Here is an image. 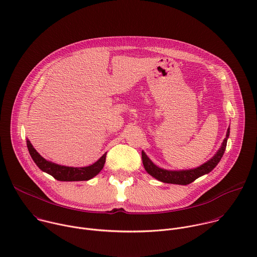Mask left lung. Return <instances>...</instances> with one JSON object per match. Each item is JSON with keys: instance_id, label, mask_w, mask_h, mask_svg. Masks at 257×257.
<instances>
[{"instance_id": "8db88e82", "label": "left lung", "mask_w": 257, "mask_h": 257, "mask_svg": "<svg viewBox=\"0 0 257 257\" xmlns=\"http://www.w3.org/2000/svg\"><path fill=\"white\" fill-rule=\"evenodd\" d=\"M230 135V127L227 129L226 137L224 138L220 148L217 150V152L214 154L212 158H210L208 161L203 163L200 166H197L195 168L190 169H165L162 167L157 166L142 150V162L144 165V168L151 177L156 179L159 182L165 183V184H174V185H182L186 186L191 183H193L198 178L208 175L212 170L217 166V164L220 162L225 149L227 145V140Z\"/></svg>"}]
</instances>
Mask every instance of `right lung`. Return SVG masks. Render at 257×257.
<instances>
[{
  "label": "right lung",
  "instance_id": "obj_1",
  "mask_svg": "<svg viewBox=\"0 0 257 257\" xmlns=\"http://www.w3.org/2000/svg\"><path fill=\"white\" fill-rule=\"evenodd\" d=\"M27 147L29 153L36 163V165L42 170L43 173H46L52 176L55 180L60 182H80V181H89L95 178L104 167L106 162V155L103 154L96 162L88 166L74 167V166H66L54 163L42 157L36 149L31 144L30 140L27 139Z\"/></svg>",
  "mask_w": 257,
  "mask_h": 257
}]
</instances>
